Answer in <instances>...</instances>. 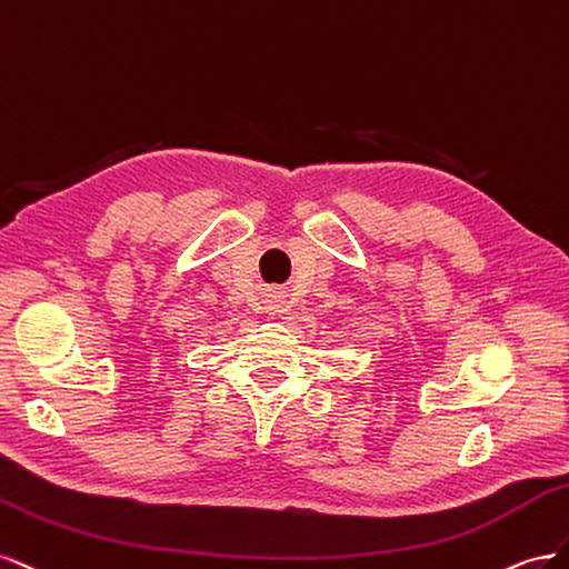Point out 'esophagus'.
<instances>
[{"label": "esophagus", "instance_id": "34e87169", "mask_svg": "<svg viewBox=\"0 0 569 569\" xmlns=\"http://www.w3.org/2000/svg\"><path fill=\"white\" fill-rule=\"evenodd\" d=\"M283 302H286V296H283V290H279V288H269L264 293V310L269 315H279Z\"/></svg>", "mask_w": 569, "mask_h": 569}]
</instances>
